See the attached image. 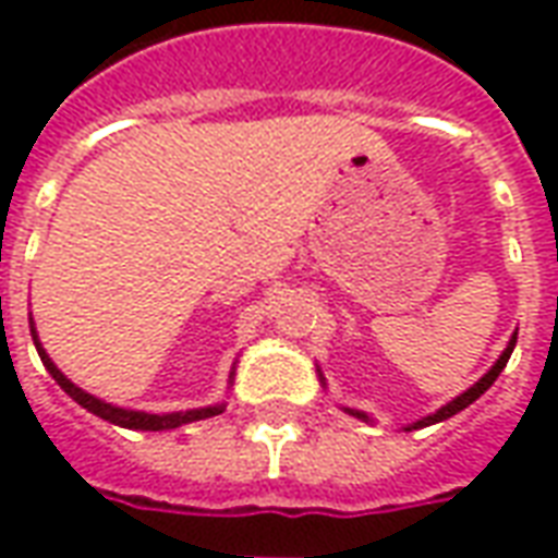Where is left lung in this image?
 <instances>
[{
    "label": "left lung",
    "instance_id": "obj_1",
    "mask_svg": "<svg viewBox=\"0 0 558 558\" xmlns=\"http://www.w3.org/2000/svg\"><path fill=\"white\" fill-rule=\"evenodd\" d=\"M514 343H517V331H514V335H511V340H508V347H505V350H502V355L496 359V364H493L487 374L481 376L475 386L466 388L463 395H457L454 400H448V403H445V407H439V410L433 412V415H424V418L407 424L403 430H421V427H430V424H439V421L451 418V415H457V412H460V410H466L469 403H475V400H478L481 395H484V391H487V388H490L493 383H496V376H499L505 371V364H508V359H511V352H514ZM319 383L326 386V376H323V374H319ZM343 410L350 412V415H355V418L374 421V418H371V415H367V412H362V410H350V407H343Z\"/></svg>",
    "mask_w": 558,
    "mask_h": 558
}]
</instances>
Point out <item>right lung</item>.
Returning a JSON list of instances; mask_svg holds the SVG:
<instances>
[{
  "mask_svg": "<svg viewBox=\"0 0 558 558\" xmlns=\"http://www.w3.org/2000/svg\"><path fill=\"white\" fill-rule=\"evenodd\" d=\"M29 331H32V340H35V350H38V355H41L44 367L50 371V376H53L56 383L62 386V391H65L68 398L77 400L83 410H89L92 415L110 421V424H119V427H128V430H175V427H182V424L211 418V415H220V412L227 410V403H215V407H199V410L160 412V415H155V412L113 407V403H107V400L95 398V395H89V391H83L80 386H74V383H71L59 367H56L53 359L47 355V350L41 347V340H38V331H35L32 314H29ZM232 379H235V367H232V374H230V386H232Z\"/></svg>",
  "mask_w": 558,
  "mask_h": 558,
  "instance_id": "1",
  "label": "right lung"
}]
</instances>
